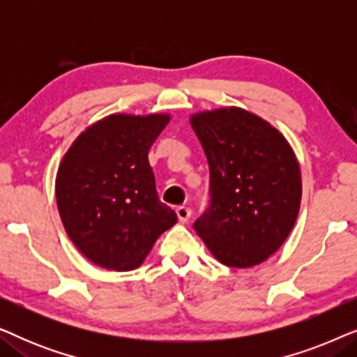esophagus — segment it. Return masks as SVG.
Returning <instances> with one entry per match:
<instances>
[{"mask_svg": "<svg viewBox=\"0 0 357 357\" xmlns=\"http://www.w3.org/2000/svg\"><path fill=\"white\" fill-rule=\"evenodd\" d=\"M175 213H177V218L180 222H187L190 216H192V209L187 206H178L177 209H175Z\"/></svg>", "mask_w": 357, "mask_h": 357, "instance_id": "34e87169", "label": "esophagus"}]
</instances>
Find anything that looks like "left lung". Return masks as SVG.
<instances>
[{
  "label": "left lung",
  "mask_w": 357,
  "mask_h": 357,
  "mask_svg": "<svg viewBox=\"0 0 357 357\" xmlns=\"http://www.w3.org/2000/svg\"><path fill=\"white\" fill-rule=\"evenodd\" d=\"M209 203L193 229L219 261L247 268L282 245L301 206V170L280 131L242 109L193 115Z\"/></svg>",
  "instance_id": "8db88e82"
}]
</instances>
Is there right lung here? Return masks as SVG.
Returning <instances> with one entry per match:
<instances>
[{"instance_id":"1","label":"right lung","mask_w":357,"mask_h":357,"mask_svg":"<svg viewBox=\"0 0 357 357\" xmlns=\"http://www.w3.org/2000/svg\"><path fill=\"white\" fill-rule=\"evenodd\" d=\"M167 115H110L79 135L56 175L68 236L96 265L138 268L177 214L159 199L148 153Z\"/></svg>"}]
</instances>
